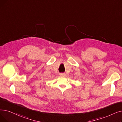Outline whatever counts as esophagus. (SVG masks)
<instances>
[{
  "instance_id": "1",
  "label": "esophagus",
  "mask_w": 122,
  "mask_h": 122,
  "mask_svg": "<svg viewBox=\"0 0 122 122\" xmlns=\"http://www.w3.org/2000/svg\"><path fill=\"white\" fill-rule=\"evenodd\" d=\"M59 75L61 77H65L66 76V74L65 73H60Z\"/></svg>"
}]
</instances>
